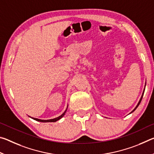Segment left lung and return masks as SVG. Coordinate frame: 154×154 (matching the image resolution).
<instances>
[{"mask_svg": "<svg viewBox=\"0 0 154 154\" xmlns=\"http://www.w3.org/2000/svg\"><path fill=\"white\" fill-rule=\"evenodd\" d=\"M144 92H145V88H144V90H143V94H142V96H141V97H140V100H139V103H138V104H137V105L136 106V107H135L133 110H132L131 112H130V113H132V112H134L135 110H136V109L138 107V106L139 105V104L140 103V102H141V100H142V98H143V94H144Z\"/></svg>", "mask_w": 154, "mask_h": 154, "instance_id": "obj_1", "label": "left lung"}]
</instances>
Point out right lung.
<instances>
[{
	"mask_svg": "<svg viewBox=\"0 0 154 154\" xmlns=\"http://www.w3.org/2000/svg\"><path fill=\"white\" fill-rule=\"evenodd\" d=\"M67 108H68V106H67ZM67 108L66 110L64 111V112L63 113H62L61 116H60L59 117H58V118H54V119H37V118H31V117H30V118H31L33 119H35V120L36 121H38V122H55L56 121L59 120V119H60L62 117H64V116L65 115V113H66V110H67Z\"/></svg>",
	"mask_w": 154,
	"mask_h": 154,
	"instance_id": "1",
	"label": "right lung"
}]
</instances>
